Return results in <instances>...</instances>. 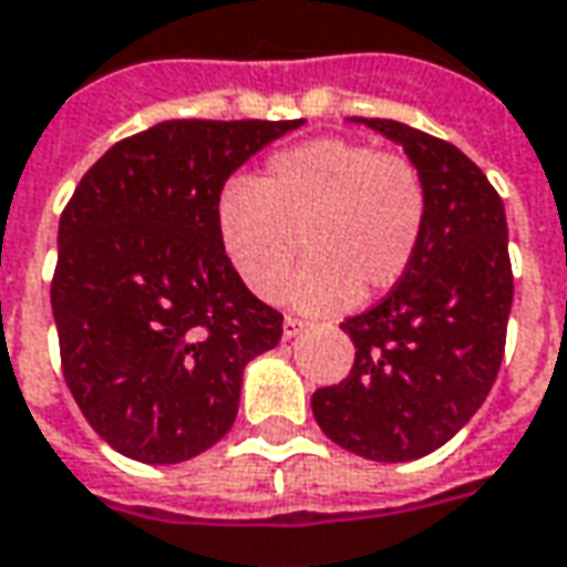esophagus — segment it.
I'll list each match as a JSON object with an SVG mask.
<instances>
[{
    "label": "esophagus",
    "instance_id": "obj_1",
    "mask_svg": "<svg viewBox=\"0 0 567 567\" xmlns=\"http://www.w3.org/2000/svg\"><path fill=\"white\" fill-rule=\"evenodd\" d=\"M303 326H307V322H300V319H295V316H285L282 334L285 338H298V334L303 332Z\"/></svg>",
    "mask_w": 567,
    "mask_h": 567
}]
</instances>
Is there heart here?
I'll return each instance as SVG.
<instances>
[{"label": "heart", "instance_id": "1", "mask_svg": "<svg viewBox=\"0 0 567 567\" xmlns=\"http://www.w3.org/2000/svg\"><path fill=\"white\" fill-rule=\"evenodd\" d=\"M429 219V188L406 154L360 138H310L269 154L260 176L217 198V238L238 279L276 298L300 251L288 298L332 313L391 291L413 267Z\"/></svg>", "mask_w": 567, "mask_h": 567}]
</instances>
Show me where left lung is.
<instances>
[{
  "mask_svg": "<svg viewBox=\"0 0 567 567\" xmlns=\"http://www.w3.org/2000/svg\"><path fill=\"white\" fill-rule=\"evenodd\" d=\"M394 138L429 188L425 235L406 276L341 329L357 357L319 388L313 415L334 444L375 462L444 446L494 388L506 350L512 260L506 210L475 161L406 123L353 117Z\"/></svg>",
  "mask_w": 567,
  "mask_h": 567,
  "instance_id": "left-lung-1",
  "label": "left lung"
}]
</instances>
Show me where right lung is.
I'll return each instance as SVG.
<instances>
[{
	"label": "right lung",
	"mask_w": 567,
	"mask_h": 567,
	"mask_svg": "<svg viewBox=\"0 0 567 567\" xmlns=\"http://www.w3.org/2000/svg\"><path fill=\"white\" fill-rule=\"evenodd\" d=\"M303 121H164L111 145L58 223L52 313L80 413L148 465L198 456L233 429L241 372L282 338L223 254L217 198Z\"/></svg>",
	"instance_id": "1"
}]
</instances>
